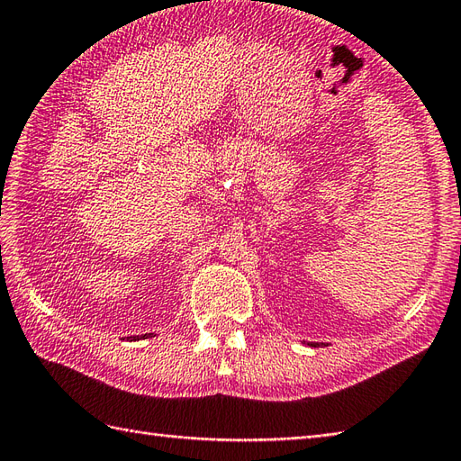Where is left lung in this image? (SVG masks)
<instances>
[{
    "instance_id": "left-lung-1",
    "label": "left lung",
    "mask_w": 461,
    "mask_h": 461,
    "mask_svg": "<svg viewBox=\"0 0 461 461\" xmlns=\"http://www.w3.org/2000/svg\"><path fill=\"white\" fill-rule=\"evenodd\" d=\"M309 345L311 347H319V342H309ZM321 345H322V342H321Z\"/></svg>"
}]
</instances>
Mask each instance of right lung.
Here are the masks:
<instances>
[{"label": "right lung", "mask_w": 461, "mask_h": 461, "mask_svg": "<svg viewBox=\"0 0 461 461\" xmlns=\"http://www.w3.org/2000/svg\"><path fill=\"white\" fill-rule=\"evenodd\" d=\"M149 337H152L150 332H149V335H140V337H126V339H131V340H139V339H149Z\"/></svg>", "instance_id": "1"}]
</instances>
